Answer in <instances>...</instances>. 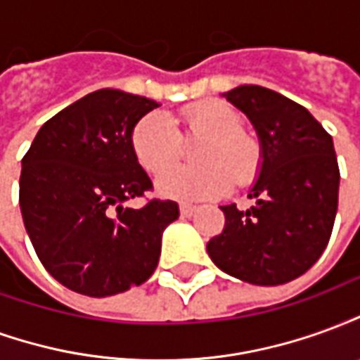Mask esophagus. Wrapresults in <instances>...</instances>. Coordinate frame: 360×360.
Listing matches in <instances>:
<instances>
[{
	"label": "esophagus",
	"instance_id": "34e87169",
	"mask_svg": "<svg viewBox=\"0 0 360 360\" xmlns=\"http://www.w3.org/2000/svg\"><path fill=\"white\" fill-rule=\"evenodd\" d=\"M179 210H181V216H185V218H191V216H193V214L196 212V206H193V204H181Z\"/></svg>",
	"mask_w": 360,
	"mask_h": 360
}]
</instances>
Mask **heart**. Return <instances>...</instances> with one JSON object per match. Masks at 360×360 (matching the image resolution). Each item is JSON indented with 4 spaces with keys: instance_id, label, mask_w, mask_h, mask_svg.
Instances as JSON below:
<instances>
[{
    "instance_id": "obj_1",
    "label": "heart",
    "mask_w": 360,
    "mask_h": 360,
    "mask_svg": "<svg viewBox=\"0 0 360 360\" xmlns=\"http://www.w3.org/2000/svg\"><path fill=\"white\" fill-rule=\"evenodd\" d=\"M185 139L208 136L198 152L200 167L175 165L156 181L158 193L181 202H202L247 187L260 172V148L243 133V117L233 105L218 100L193 103L179 113ZM183 134L165 113H148L134 125L131 146L136 162L150 173L162 172L181 156Z\"/></svg>"
}]
</instances>
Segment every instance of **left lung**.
Masks as SVG:
<instances>
[{
    "label": "left lung",
    "instance_id": "left-lung-1",
    "mask_svg": "<svg viewBox=\"0 0 360 360\" xmlns=\"http://www.w3.org/2000/svg\"><path fill=\"white\" fill-rule=\"evenodd\" d=\"M252 121L262 142V167L239 210L221 206L224 231L206 249L219 270L255 285H281L322 257L332 235L340 167L333 141L301 103L264 86L226 94Z\"/></svg>",
    "mask_w": 360,
    "mask_h": 360
}]
</instances>
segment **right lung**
I'll return each mask as SVG.
<instances>
[{"label": "right lung", "mask_w": 360, "mask_h": 360, "mask_svg": "<svg viewBox=\"0 0 360 360\" xmlns=\"http://www.w3.org/2000/svg\"><path fill=\"white\" fill-rule=\"evenodd\" d=\"M160 103L102 89L48 119L22 158L19 202L44 268L89 297H110L154 274L162 231L179 204L144 198L152 181L131 146L134 125Z\"/></svg>", "instance_id": "right-lung-1"}]
</instances>
